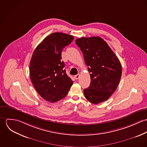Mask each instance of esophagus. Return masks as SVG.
Segmentation results:
<instances>
[{
  "instance_id": "esophagus-1",
  "label": "esophagus",
  "mask_w": 147,
  "mask_h": 147,
  "mask_svg": "<svg viewBox=\"0 0 147 147\" xmlns=\"http://www.w3.org/2000/svg\"><path fill=\"white\" fill-rule=\"evenodd\" d=\"M80 74H78V75H76L75 76V78L76 80H78V79H79V78H80Z\"/></svg>"
}]
</instances>
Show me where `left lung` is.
Wrapping results in <instances>:
<instances>
[{"instance_id":"left-lung-1","label":"left lung","mask_w":147,"mask_h":147,"mask_svg":"<svg viewBox=\"0 0 147 147\" xmlns=\"http://www.w3.org/2000/svg\"><path fill=\"white\" fill-rule=\"evenodd\" d=\"M84 56L91 82L84 90L85 98L98 104L106 101L115 91L122 76L119 59L100 37H82L75 41Z\"/></svg>"}]
</instances>
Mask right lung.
<instances>
[{
  "label": "right lung",
  "mask_w": 147,
  "mask_h": 147,
  "mask_svg": "<svg viewBox=\"0 0 147 147\" xmlns=\"http://www.w3.org/2000/svg\"><path fill=\"white\" fill-rule=\"evenodd\" d=\"M74 38L65 33H53L37 46L32 55L29 65L31 82L38 94L50 102L64 98L74 83L61 61L63 49Z\"/></svg>",
  "instance_id": "add662e5"
}]
</instances>
